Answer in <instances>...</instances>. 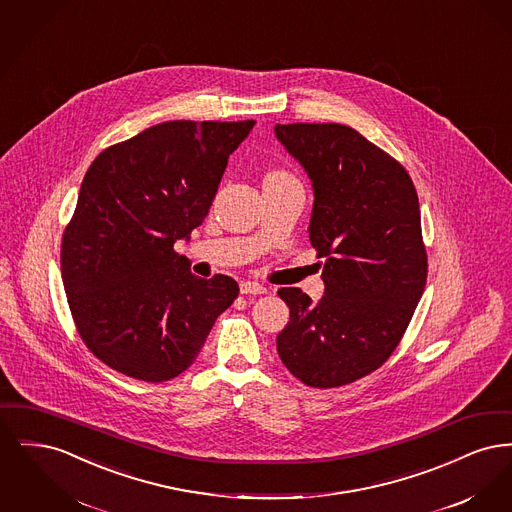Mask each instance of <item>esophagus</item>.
Returning <instances> with one entry per match:
<instances>
[{
  "mask_svg": "<svg viewBox=\"0 0 512 512\" xmlns=\"http://www.w3.org/2000/svg\"><path fill=\"white\" fill-rule=\"evenodd\" d=\"M240 292L245 293V295H261V293H267L268 288H265V286H261V284H257V282H249V280H245V282H242L240 284Z\"/></svg>",
  "mask_w": 512,
  "mask_h": 512,
  "instance_id": "1",
  "label": "esophagus"
}]
</instances>
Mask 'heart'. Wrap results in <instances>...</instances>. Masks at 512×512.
<instances>
[{
  "label": "heart",
  "mask_w": 512,
  "mask_h": 512,
  "mask_svg": "<svg viewBox=\"0 0 512 512\" xmlns=\"http://www.w3.org/2000/svg\"><path fill=\"white\" fill-rule=\"evenodd\" d=\"M272 174H278V172H272Z\"/></svg>",
  "instance_id": "heart-1"
}]
</instances>
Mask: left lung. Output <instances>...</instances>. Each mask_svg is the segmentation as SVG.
Segmentation results:
<instances>
[{
  "instance_id": "obj_1",
  "label": "left lung",
  "mask_w": 512,
  "mask_h": 512,
  "mask_svg": "<svg viewBox=\"0 0 512 512\" xmlns=\"http://www.w3.org/2000/svg\"><path fill=\"white\" fill-rule=\"evenodd\" d=\"M274 136L313 186L309 240L324 259V295L280 288L290 322L276 336L303 384L336 388L388 361L428 274L413 180L380 147L343 124H276Z\"/></svg>"
}]
</instances>
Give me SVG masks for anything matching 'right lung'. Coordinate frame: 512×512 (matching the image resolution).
<instances>
[{"label":"right lung","mask_w":512,"mask_h":512,"mask_svg":"<svg viewBox=\"0 0 512 512\" xmlns=\"http://www.w3.org/2000/svg\"><path fill=\"white\" fill-rule=\"evenodd\" d=\"M255 121H171L107 147L63 234L61 274L88 349L122 374L165 382L194 365L238 282L174 253L209 213L228 157Z\"/></svg>","instance_id":"obj_1"}]
</instances>
